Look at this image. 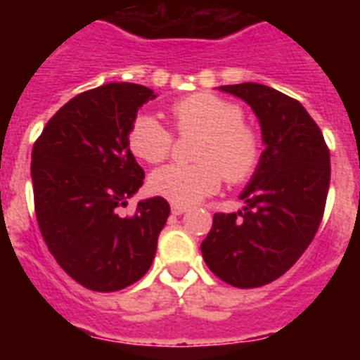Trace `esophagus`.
<instances>
[{
    "instance_id": "1",
    "label": "esophagus",
    "mask_w": 360,
    "mask_h": 360,
    "mask_svg": "<svg viewBox=\"0 0 360 360\" xmlns=\"http://www.w3.org/2000/svg\"><path fill=\"white\" fill-rule=\"evenodd\" d=\"M186 211H188V207H185V205H177V203H172V214H175V217H179V214H185Z\"/></svg>"
}]
</instances>
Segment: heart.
<instances>
[{
  "instance_id": "1",
  "label": "heart",
  "mask_w": 360,
  "mask_h": 360,
  "mask_svg": "<svg viewBox=\"0 0 360 360\" xmlns=\"http://www.w3.org/2000/svg\"><path fill=\"white\" fill-rule=\"evenodd\" d=\"M177 132H202L196 164H168L149 177L153 194L177 205H192L219 191L222 177L230 185L245 183L262 162L263 140L248 124L239 104L213 93H194L172 104ZM127 146L147 164L162 162L174 146L172 130L151 114H138L127 132Z\"/></svg>"
}]
</instances>
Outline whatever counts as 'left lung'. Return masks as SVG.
Returning <instances> with one entry per match:
<instances>
[{
	"label": "left lung",
	"instance_id": "left-lung-1",
	"mask_svg": "<svg viewBox=\"0 0 360 360\" xmlns=\"http://www.w3.org/2000/svg\"><path fill=\"white\" fill-rule=\"evenodd\" d=\"M250 104L265 149L237 213H217L202 243L203 259L226 284L259 288L280 278L312 243L323 219L330 155L302 104L273 87L222 86Z\"/></svg>",
	"mask_w": 360,
	"mask_h": 360
}]
</instances>
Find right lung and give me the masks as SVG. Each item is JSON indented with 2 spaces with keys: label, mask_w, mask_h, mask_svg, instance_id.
Here are the masks:
<instances>
[{
  "label": "right lung",
  "mask_w": 360,
  "mask_h": 360,
  "mask_svg": "<svg viewBox=\"0 0 360 360\" xmlns=\"http://www.w3.org/2000/svg\"><path fill=\"white\" fill-rule=\"evenodd\" d=\"M157 95L114 82L70 98L42 129L31 151L39 230L59 267L87 290L117 291L149 271L169 203L160 196L121 217L143 185L127 146L138 108Z\"/></svg>",
  "instance_id": "1"
}]
</instances>
